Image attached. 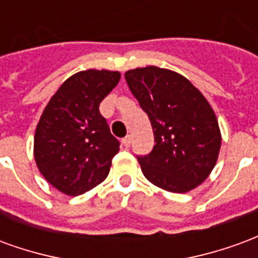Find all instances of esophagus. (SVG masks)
<instances>
[{
  "label": "esophagus",
  "mask_w": 258,
  "mask_h": 258,
  "mask_svg": "<svg viewBox=\"0 0 258 258\" xmlns=\"http://www.w3.org/2000/svg\"><path fill=\"white\" fill-rule=\"evenodd\" d=\"M131 141H133L131 135H127L125 138H123V141H121V142H123L124 146H130V145H131Z\"/></svg>",
  "instance_id": "obj_1"
}]
</instances>
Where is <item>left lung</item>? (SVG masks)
Returning a JSON list of instances; mask_svg holds the SVG:
<instances>
[{
	"instance_id": "obj_1",
	"label": "left lung",
	"mask_w": 258,
	"mask_h": 258,
	"mask_svg": "<svg viewBox=\"0 0 258 258\" xmlns=\"http://www.w3.org/2000/svg\"><path fill=\"white\" fill-rule=\"evenodd\" d=\"M125 81L155 135L151 153L137 156L146 179L174 194L196 188L214 168L221 148L210 103L189 80L167 69L128 70Z\"/></svg>"
}]
</instances>
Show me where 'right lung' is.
<instances>
[{
    "mask_svg": "<svg viewBox=\"0 0 258 258\" xmlns=\"http://www.w3.org/2000/svg\"><path fill=\"white\" fill-rule=\"evenodd\" d=\"M118 72L84 70L69 77L48 102L34 135V159L44 178L79 196L106 178L118 142L99 113L120 81Z\"/></svg>",
    "mask_w": 258,
    "mask_h": 258,
    "instance_id": "add662e5",
    "label": "right lung"
}]
</instances>
